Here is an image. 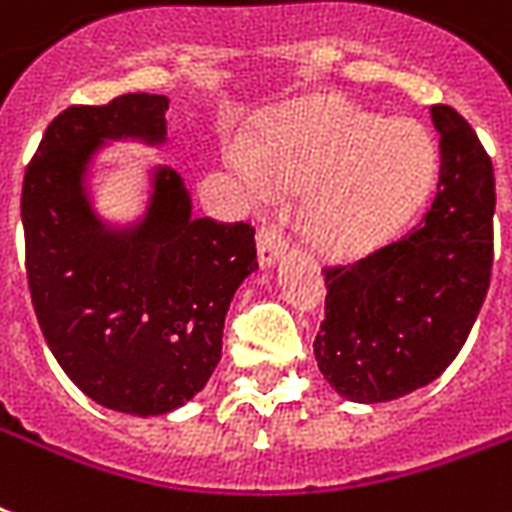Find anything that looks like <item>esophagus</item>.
Wrapping results in <instances>:
<instances>
[{"label":"esophagus","mask_w":512,"mask_h":512,"mask_svg":"<svg viewBox=\"0 0 512 512\" xmlns=\"http://www.w3.org/2000/svg\"><path fill=\"white\" fill-rule=\"evenodd\" d=\"M284 239L276 228H263L257 233V263L260 268H271L282 260Z\"/></svg>","instance_id":"esophagus-1"}]
</instances>
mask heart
I'll use <instances>...</instances> for the list:
<instances>
[{"label":"heart","mask_w":512,"mask_h":512,"mask_svg":"<svg viewBox=\"0 0 512 512\" xmlns=\"http://www.w3.org/2000/svg\"><path fill=\"white\" fill-rule=\"evenodd\" d=\"M230 169L255 206L276 187L306 190L300 222L333 257H362L397 239L438 179V147L413 120H386L335 99L276 120L252 152L228 147Z\"/></svg>","instance_id":"b5f03b06"}]
</instances>
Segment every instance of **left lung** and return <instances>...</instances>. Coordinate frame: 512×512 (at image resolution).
I'll return each instance as SVG.
<instances>
[{
	"label": "left lung",
	"mask_w": 512,
	"mask_h": 512,
	"mask_svg": "<svg viewBox=\"0 0 512 512\" xmlns=\"http://www.w3.org/2000/svg\"><path fill=\"white\" fill-rule=\"evenodd\" d=\"M440 134L438 195L405 239L325 273L322 376L343 400L389 403L454 362L483 306L494 260V171L456 109L429 107Z\"/></svg>",
	"instance_id": "1"
}]
</instances>
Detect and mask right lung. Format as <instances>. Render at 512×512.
<instances>
[{
    "label": "right lung",
    "instance_id": "1",
    "mask_svg": "<svg viewBox=\"0 0 512 512\" xmlns=\"http://www.w3.org/2000/svg\"><path fill=\"white\" fill-rule=\"evenodd\" d=\"M166 109L158 93L64 109L21 195L31 303L53 357L93 403L142 419L204 389L222 357L230 300L257 268L255 230L193 217L171 166L147 169L136 220L112 222L96 209L101 152L115 142L163 147Z\"/></svg>",
    "mask_w": 512,
    "mask_h": 512
}]
</instances>
